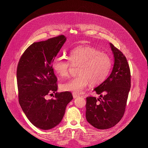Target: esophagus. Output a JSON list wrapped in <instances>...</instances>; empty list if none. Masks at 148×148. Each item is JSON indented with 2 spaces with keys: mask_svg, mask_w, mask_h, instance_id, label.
Returning <instances> with one entry per match:
<instances>
[{
  "mask_svg": "<svg viewBox=\"0 0 148 148\" xmlns=\"http://www.w3.org/2000/svg\"><path fill=\"white\" fill-rule=\"evenodd\" d=\"M72 95H73V97L74 99H75V98H76V97H77L79 96V95L76 94V93H73Z\"/></svg>",
  "mask_w": 148,
  "mask_h": 148,
  "instance_id": "esophagus-1",
  "label": "esophagus"
}]
</instances>
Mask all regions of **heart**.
<instances>
[{
	"label": "heart",
	"instance_id": "obj_1",
	"mask_svg": "<svg viewBox=\"0 0 148 148\" xmlns=\"http://www.w3.org/2000/svg\"><path fill=\"white\" fill-rule=\"evenodd\" d=\"M69 59L58 56L54 59L52 68L62 77H66L72 64L80 65L78 76L62 85L64 90L75 93H82L89 83L97 85L103 83L107 78L112 68V59L106 53L89 47L80 46L72 49L69 54Z\"/></svg>",
	"mask_w": 148,
	"mask_h": 148
}]
</instances>
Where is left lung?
I'll use <instances>...</instances> for the list:
<instances>
[{"mask_svg": "<svg viewBox=\"0 0 148 148\" xmlns=\"http://www.w3.org/2000/svg\"><path fill=\"white\" fill-rule=\"evenodd\" d=\"M114 63L110 76L95 88L99 99L86 97V119L92 126L106 129L116 125L123 117L131 86L130 71L123 53L110 43Z\"/></svg>", "mask_w": 148, "mask_h": 148, "instance_id": "8db88e82", "label": "left lung"}]
</instances>
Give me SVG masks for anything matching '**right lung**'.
<instances>
[{
    "instance_id": "1",
    "label": "right lung",
    "mask_w": 148,
    "mask_h": 148,
    "mask_svg": "<svg viewBox=\"0 0 148 148\" xmlns=\"http://www.w3.org/2000/svg\"><path fill=\"white\" fill-rule=\"evenodd\" d=\"M66 38L59 35L34 42L21 57L17 66L19 103L29 121L36 127L48 130L63 118L67 104L73 99L70 92H57L58 79L52 68ZM54 98L47 100L48 94Z\"/></svg>"
}]
</instances>
